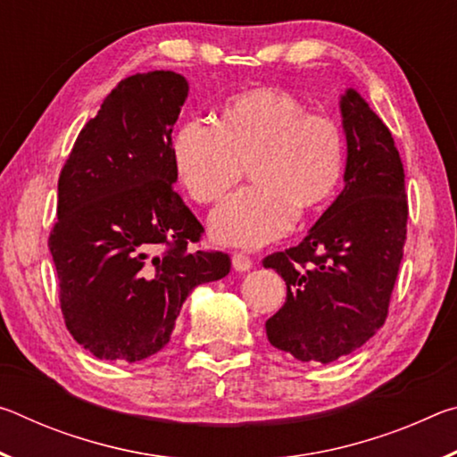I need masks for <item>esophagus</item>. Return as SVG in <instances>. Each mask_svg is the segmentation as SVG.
Returning a JSON list of instances; mask_svg holds the SVG:
<instances>
[{
	"label": "esophagus",
	"instance_id": "34e87169",
	"mask_svg": "<svg viewBox=\"0 0 457 457\" xmlns=\"http://www.w3.org/2000/svg\"><path fill=\"white\" fill-rule=\"evenodd\" d=\"M231 266H234L236 272H247L252 268V260L242 252H234L231 253Z\"/></svg>",
	"mask_w": 457,
	"mask_h": 457
}]
</instances>
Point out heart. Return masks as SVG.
Here are the masks:
<instances>
[{"label":"heart","mask_w":457,"mask_h":457,"mask_svg":"<svg viewBox=\"0 0 457 457\" xmlns=\"http://www.w3.org/2000/svg\"><path fill=\"white\" fill-rule=\"evenodd\" d=\"M177 181L197 204H220L244 175L253 185L212 215L221 244L258 247L284 236L303 213L322 207L345 175L346 143L338 122L311 112L278 88H252L221 106L215 127L187 120L171 138Z\"/></svg>","instance_id":"obj_1"}]
</instances>
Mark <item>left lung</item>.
<instances>
[{
    "label": "left lung",
    "mask_w": 457,
    "mask_h": 457,
    "mask_svg": "<svg viewBox=\"0 0 457 457\" xmlns=\"http://www.w3.org/2000/svg\"><path fill=\"white\" fill-rule=\"evenodd\" d=\"M345 189L296 247L264 258L286 282V303L266 320L272 346L332 362L383 327L407 234L405 173L395 141L367 100L340 96Z\"/></svg>",
    "instance_id": "obj_1"
}]
</instances>
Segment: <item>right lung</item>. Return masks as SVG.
Masks as SVG:
<instances>
[{
  "instance_id": "right-lung-1",
  "label": "right lung",
  "mask_w": 457,
  "mask_h": 457,
  "mask_svg": "<svg viewBox=\"0 0 457 457\" xmlns=\"http://www.w3.org/2000/svg\"><path fill=\"white\" fill-rule=\"evenodd\" d=\"M181 74L120 80L80 130L58 179L48 245L66 328L96 359L137 362L171 338L189 292L229 274L223 252H191L204 226L173 191Z\"/></svg>"
}]
</instances>
